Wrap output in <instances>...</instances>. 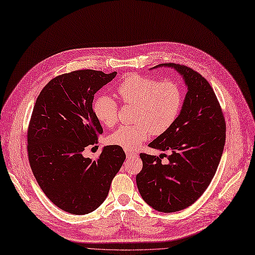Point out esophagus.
Instances as JSON below:
<instances>
[{"label":"esophagus","mask_w":255,"mask_h":255,"mask_svg":"<svg viewBox=\"0 0 255 255\" xmlns=\"http://www.w3.org/2000/svg\"><path fill=\"white\" fill-rule=\"evenodd\" d=\"M125 152H126L127 158H131V157H135L136 156V153H133V152H131V151H125Z\"/></svg>","instance_id":"1"}]
</instances>
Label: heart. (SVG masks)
<instances>
[{"instance_id": "b5f03b06", "label": "heart", "mask_w": 255, "mask_h": 255, "mask_svg": "<svg viewBox=\"0 0 255 255\" xmlns=\"http://www.w3.org/2000/svg\"><path fill=\"white\" fill-rule=\"evenodd\" d=\"M121 100L135 105L133 121L137 124L121 126L108 137V143L134 151L151 134L159 135L170 128L180 116L183 92L174 82H159L145 75L131 74L117 89ZM93 113L102 125L112 127L118 121L117 102L107 94L93 102Z\"/></svg>"}]
</instances>
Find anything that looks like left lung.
<instances>
[{"label": "left lung", "mask_w": 255, "mask_h": 255, "mask_svg": "<svg viewBox=\"0 0 255 255\" xmlns=\"http://www.w3.org/2000/svg\"><path fill=\"white\" fill-rule=\"evenodd\" d=\"M163 67L181 75L187 93L174 124L149 144L170 152L168 164L162 163L165 153L159 157L140 153L143 169L136 175V185L150 207L170 213L191 206L209 186L224 151L226 125L208 81L199 72L174 63L157 65L153 69Z\"/></svg>", "instance_id": "8db88e82"}]
</instances>
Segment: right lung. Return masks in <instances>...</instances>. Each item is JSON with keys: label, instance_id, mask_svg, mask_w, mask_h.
Returning a JSON list of instances; mask_svg holds the SVG:
<instances>
[{"label": "right lung", "instance_id": "right-lung-1", "mask_svg": "<svg viewBox=\"0 0 255 255\" xmlns=\"http://www.w3.org/2000/svg\"><path fill=\"white\" fill-rule=\"evenodd\" d=\"M116 75L90 69L59 75L33 107L27 135L33 175L46 196L71 214L99 208L126 158L116 145L104 147L97 161L83 155L103 133L92 109L94 94Z\"/></svg>", "mask_w": 255, "mask_h": 255}]
</instances>
